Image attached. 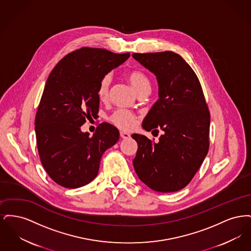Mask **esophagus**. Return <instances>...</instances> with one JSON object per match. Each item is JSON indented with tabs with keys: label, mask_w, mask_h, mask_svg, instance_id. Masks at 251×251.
I'll list each match as a JSON object with an SVG mask.
<instances>
[{
	"label": "esophagus",
	"mask_w": 251,
	"mask_h": 251,
	"mask_svg": "<svg viewBox=\"0 0 251 251\" xmlns=\"http://www.w3.org/2000/svg\"><path fill=\"white\" fill-rule=\"evenodd\" d=\"M120 137L121 138H123V139H127V138H129L131 135H130V133H128V132H124V131H120Z\"/></svg>",
	"instance_id": "esophagus-1"
}]
</instances>
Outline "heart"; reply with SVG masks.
I'll return each instance as SVG.
<instances>
[{
    "label": "heart",
    "mask_w": 251,
    "mask_h": 251,
    "mask_svg": "<svg viewBox=\"0 0 251 251\" xmlns=\"http://www.w3.org/2000/svg\"><path fill=\"white\" fill-rule=\"evenodd\" d=\"M134 91L138 94H148L151 90V81L148 75L141 70H132L127 73L126 76ZM112 77L110 74L105 75L100 82L98 87V97L101 101L107 100L110 91ZM110 121L124 131H129L133 128L137 122V117L128 110L118 109L109 118Z\"/></svg>",
    "instance_id": "heart-1"
}]
</instances>
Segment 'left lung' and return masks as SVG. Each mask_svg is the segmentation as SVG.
Returning <instances> with one entry per match:
<instances>
[{"mask_svg":"<svg viewBox=\"0 0 251 251\" xmlns=\"http://www.w3.org/2000/svg\"><path fill=\"white\" fill-rule=\"evenodd\" d=\"M132 57L155 74L159 84L160 99L142 126L164 131L157 143L141 134L131 135L138 144L134 170L154 191H179L191 181L209 151L210 111L201 84L173 51L132 53Z\"/></svg>","mask_w":251,"mask_h":251,"instance_id":"1","label":"left lung"}]
</instances>
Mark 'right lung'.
<instances>
[{
  "mask_svg": "<svg viewBox=\"0 0 251 251\" xmlns=\"http://www.w3.org/2000/svg\"><path fill=\"white\" fill-rule=\"evenodd\" d=\"M129 56L83 47L67 54L50 73L35 130L40 162L60 186L74 189L95 179L103 152L118 142L120 131L107 122L100 123L92 137L81 126L99 113L100 80Z\"/></svg>",
  "mask_w": 251,
  "mask_h": 251,
  "instance_id": "obj_1",
  "label": "right lung"
}]
</instances>
